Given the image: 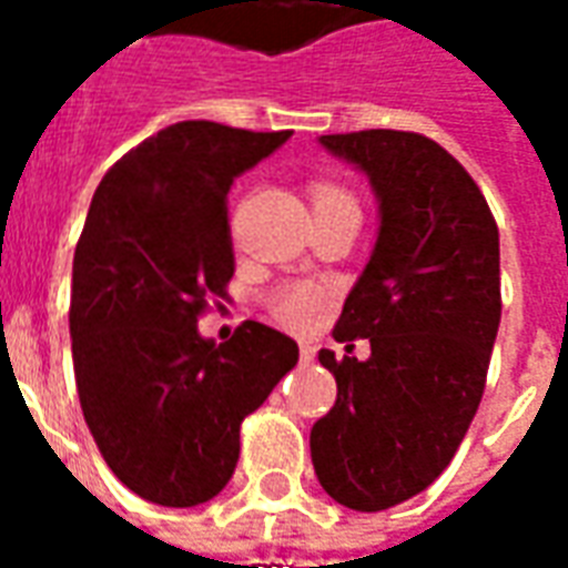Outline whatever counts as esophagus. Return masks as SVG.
<instances>
[{"mask_svg": "<svg viewBox=\"0 0 568 568\" xmlns=\"http://www.w3.org/2000/svg\"><path fill=\"white\" fill-rule=\"evenodd\" d=\"M313 358H316V349H313L310 344H301V362H304V365H310Z\"/></svg>", "mask_w": 568, "mask_h": 568, "instance_id": "34e87169", "label": "esophagus"}]
</instances>
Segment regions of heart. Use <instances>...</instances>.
Segmentation results:
<instances>
[{
  "label": "heart",
  "mask_w": 568,
  "mask_h": 568,
  "mask_svg": "<svg viewBox=\"0 0 568 568\" xmlns=\"http://www.w3.org/2000/svg\"><path fill=\"white\" fill-rule=\"evenodd\" d=\"M316 200H349L346 194H341L337 187L332 185H322L316 187ZM328 288L325 285L316 283H292L280 288L276 295H273L271 313L273 320L285 325V328H292V332H304L310 328L313 322L320 320V313L328 304Z\"/></svg>",
  "instance_id": "b5f03b06"
}]
</instances>
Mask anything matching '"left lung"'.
<instances>
[{
  "label": "left lung",
  "mask_w": 568,
  "mask_h": 568,
  "mask_svg": "<svg viewBox=\"0 0 568 568\" xmlns=\"http://www.w3.org/2000/svg\"><path fill=\"white\" fill-rule=\"evenodd\" d=\"M368 175L381 227L334 325L371 356L320 362L337 402L310 432L322 489L353 511L417 496L450 465L484 395L501 320L499 227L465 166L405 130L320 136Z\"/></svg>",
  "instance_id": "8db88e82"
}]
</instances>
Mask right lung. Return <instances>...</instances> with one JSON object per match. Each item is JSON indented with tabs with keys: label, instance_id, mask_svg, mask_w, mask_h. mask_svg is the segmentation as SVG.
Here are the masks:
<instances>
[{
	"label": "right lung",
	"instance_id": "obj_1",
	"mask_svg": "<svg viewBox=\"0 0 568 568\" xmlns=\"http://www.w3.org/2000/svg\"><path fill=\"white\" fill-rule=\"evenodd\" d=\"M292 130L179 121L103 175L72 258V365L84 423L128 489L166 508L219 496L240 423L297 365L261 322L231 341L197 332L234 276L227 191Z\"/></svg>",
	"mask_w": 568,
	"mask_h": 568
}]
</instances>
